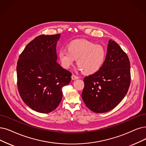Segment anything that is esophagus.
Masks as SVG:
<instances>
[{
	"label": "esophagus",
	"mask_w": 146,
	"mask_h": 146,
	"mask_svg": "<svg viewBox=\"0 0 146 146\" xmlns=\"http://www.w3.org/2000/svg\"><path fill=\"white\" fill-rule=\"evenodd\" d=\"M71 78H72V80H74L78 79V78H79V77L77 76V75H74V74H72V76H71Z\"/></svg>",
	"instance_id": "obj_1"
}]
</instances>
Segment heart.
Wrapping results in <instances>:
<instances>
[{"mask_svg":"<svg viewBox=\"0 0 146 146\" xmlns=\"http://www.w3.org/2000/svg\"><path fill=\"white\" fill-rule=\"evenodd\" d=\"M58 55L64 68H69L77 59L78 70L86 74H93L102 67L106 52L101 45L86 39H76L68 45V50H60Z\"/></svg>","mask_w":146,"mask_h":146,"instance_id":"heart-1","label":"heart"}]
</instances>
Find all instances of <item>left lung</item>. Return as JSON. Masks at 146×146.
<instances>
[{
	"mask_svg": "<svg viewBox=\"0 0 146 146\" xmlns=\"http://www.w3.org/2000/svg\"><path fill=\"white\" fill-rule=\"evenodd\" d=\"M130 68L127 54L114 40H109L102 67L84 78L81 96L87 107L95 113H102L117 106L129 89Z\"/></svg>",
	"mask_w": 146,
	"mask_h": 146,
	"instance_id": "left-lung-1",
	"label": "left lung"
}]
</instances>
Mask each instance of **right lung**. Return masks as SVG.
<instances>
[{
  "instance_id": "obj_1",
  "label": "right lung",
  "mask_w": 146,
  "mask_h": 146,
  "mask_svg": "<svg viewBox=\"0 0 146 146\" xmlns=\"http://www.w3.org/2000/svg\"><path fill=\"white\" fill-rule=\"evenodd\" d=\"M60 34L41 35L29 42L17 62V86L22 100L40 113L53 111L62 99V89L71 72L57 63L56 44Z\"/></svg>"
}]
</instances>
